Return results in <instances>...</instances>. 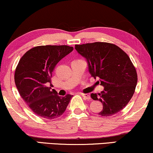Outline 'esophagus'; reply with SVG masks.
Returning a JSON list of instances; mask_svg holds the SVG:
<instances>
[{
    "label": "esophagus",
    "instance_id": "34e87169",
    "mask_svg": "<svg viewBox=\"0 0 153 153\" xmlns=\"http://www.w3.org/2000/svg\"><path fill=\"white\" fill-rule=\"evenodd\" d=\"M80 94H81V95L82 96V97L84 98L85 100H90L91 99L90 96L89 95V94H82V93H81Z\"/></svg>",
    "mask_w": 153,
    "mask_h": 153
}]
</instances>
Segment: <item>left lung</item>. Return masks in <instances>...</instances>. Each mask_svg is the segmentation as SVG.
<instances>
[{"label":"left lung","mask_w":153,"mask_h":153,"mask_svg":"<svg viewBox=\"0 0 153 153\" xmlns=\"http://www.w3.org/2000/svg\"><path fill=\"white\" fill-rule=\"evenodd\" d=\"M75 49L86 59L91 76L99 78L104 87L100 93L90 94L92 100L103 104L99 114L110 117L122 110L134 94L138 81L128 56L119 46L107 42L75 45Z\"/></svg>","instance_id":"1"}]
</instances>
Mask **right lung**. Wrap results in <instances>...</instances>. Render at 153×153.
<instances>
[{
  "instance_id": "obj_1",
  "label": "right lung",
  "mask_w": 153,
  "mask_h": 153,
  "mask_svg": "<svg viewBox=\"0 0 153 153\" xmlns=\"http://www.w3.org/2000/svg\"><path fill=\"white\" fill-rule=\"evenodd\" d=\"M69 46H39L24 54L15 73L21 97L31 110L42 118L54 119L64 113L73 95H58L51 89L52 73L57 63L72 52Z\"/></svg>"
}]
</instances>
